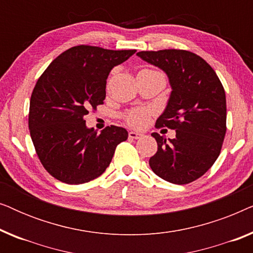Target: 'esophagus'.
Listing matches in <instances>:
<instances>
[{"mask_svg": "<svg viewBox=\"0 0 253 253\" xmlns=\"http://www.w3.org/2000/svg\"><path fill=\"white\" fill-rule=\"evenodd\" d=\"M144 134L141 132H136V131H130L129 137L132 138V139H139V138L143 137Z\"/></svg>", "mask_w": 253, "mask_h": 253, "instance_id": "34e87169", "label": "esophagus"}]
</instances>
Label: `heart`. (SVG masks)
Masks as SVG:
<instances>
[{"mask_svg":"<svg viewBox=\"0 0 253 253\" xmlns=\"http://www.w3.org/2000/svg\"><path fill=\"white\" fill-rule=\"evenodd\" d=\"M126 122L134 127H143L148 123L150 112L145 108H134L126 115Z\"/></svg>","mask_w":253,"mask_h":253,"instance_id":"heart-1","label":"heart"}]
</instances>
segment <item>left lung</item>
Returning a JSON list of instances; mask_svg holds the SVG:
<instances>
[{
	"label": "left lung",
	"mask_w": 253,
	"mask_h": 253,
	"mask_svg": "<svg viewBox=\"0 0 253 253\" xmlns=\"http://www.w3.org/2000/svg\"><path fill=\"white\" fill-rule=\"evenodd\" d=\"M141 60L167 75L171 87L157 126L176 131L174 139L152 133L158 151L150 166L159 177L188 184L203 176L219 157L226 134V93L212 67L188 50L139 51Z\"/></svg>",
	"instance_id": "obj_1"
}]
</instances>
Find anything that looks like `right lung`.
<instances>
[{"instance_id":"obj_1","label":"right lung","mask_w":253,"mask_h":253,"mask_svg":"<svg viewBox=\"0 0 253 253\" xmlns=\"http://www.w3.org/2000/svg\"><path fill=\"white\" fill-rule=\"evenodd\" d=\"M136 50L72 47L57 56L38 79L31 95L29 129L41 164L58 181L83 184L99 177L112 161L124 127L100 133L86 126L88 109L102 105L109 72Z\"/></svg>"}]
</instances>
